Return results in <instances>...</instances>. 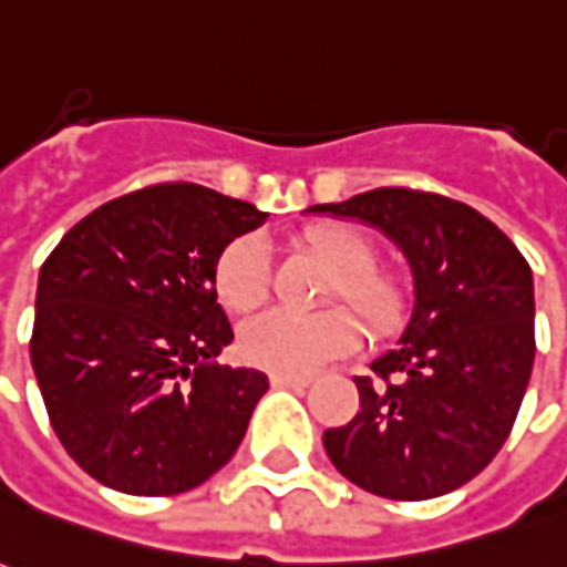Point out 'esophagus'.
<instances>
[{
    "label": "esophagus",
    "mask_w": 567,
    "mask_h": 567,
    "mask_svg": "<svg viewBox=\"0 0 567 567\" xmlns=\"http://www.w3.org/2000/svg\"><path fill=\"white\" fill-rule=\"evenodd\" d=\"M269 381L276 388H307L310 384V375H288V372H269Z\"/></svg>",
    "instance_id": "1"
}]
</instances>
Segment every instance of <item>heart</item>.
Wrapping results in <instances>:
<instances>
[{
  "instance_id": "1",
  "label": "heart",
  "mask_w": 567,
  "mask_h": 567,
  "mask_svg": "<svg viewBox=\"0 0 567 567\" xmlns=\"http://www.w3.org/2000/svg\"><path fill=\"white\" fill-rule=\"evenodd\" d=\"M300 251L334 269L326 282V303H348L361 316L365 332L388 338L403 329L410 313V288L394 269L379 267L375 238L348 223H319L295 238ZM272 260L264 238L238 235L217 257L214 288L219 303L233 313H251L269 298ZM353 312V313H354ZM352 313V315H353ZM344 307L316 316L272 310L241 329V357L272 372L303 375L316 365L338 360L360 344L363 329Z\"/></svg>"
}]
</instances>
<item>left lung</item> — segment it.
Here are the masks:
<instances>
[{"label":"left lung","mask_w":567,"mask_h":567,"mask_svg":"<svg viewBox=\"0 0 567 567\" xmlns=\"http://www.w3.org/2000/svg\"><path fill=\"white\" fill-rule=\"evenodd\" d=\"M310 210L379 226L415 276L400 348L360 375V413L322 444L341 475L388 499L450 494L506 444L534 365V279L503 229L468 204L372 188Z\"/></svg>","instance_id":"1"}]
</instances>
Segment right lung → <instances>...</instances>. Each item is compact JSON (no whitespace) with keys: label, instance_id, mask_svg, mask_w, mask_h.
Segmentation results:
<instances>
[{"label":"right lung","instance_id":"add662e5","mask_svg":"<svg viewBox=\"0 0 567 567\" xmlns=\"http://www.w3.org/2000/svg\"><path fill=\"white\" fill-rule=\"evenodd\" d=\"M264 219L157 183L95 207L45 257L30 363L61 446L105 487L173 496L233 460L269 381L214 363L233 341L214 267Z\"/></svg>","mask_w":567,"mask_h":567}]
</instances>
